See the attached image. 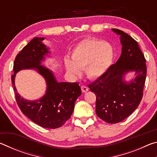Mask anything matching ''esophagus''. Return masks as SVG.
I'll return each instance as SVG.
<instances>
[{
	"label": "esophagus",
	"mask_w": 157,
	"mask_h": 157,
	"mask_svg": "<svg viewBox=\"0 0 157 157\" xmlns=\"http://www.w3.org/2000/svg\"><path fill=\"white\" fill-rule=\"evenodd\" d=\"M81 89H82V91L83 93H86L89 91V88L88 86H86V85H82V86H81Z\"/></svg>",
	"instance_id": "34e87169"
}]
</instances>
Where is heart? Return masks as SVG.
I'll return each mask as SVG.
<instances>
[{"label": "heart", "instance_id": "1", "mask_svg": "<svg viewBox=\"0 0 157 157\" xmlns=\"http://www.w3.org/2000/svg\"><path fill=\"white\" fill-rule=\"evenodd\" d=\"M113 57V51L109 44L100 39H85L73 49L72 61L65 60V66L68 72L74 76H79L80 70L85 69L89 78L95 79L108 70Z\"/></svg>", "mask_w": 157, "mask_h": 157}]
</instances>
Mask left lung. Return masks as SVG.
I'll use <instances>...</instances> for the list:
<instances>
[{"label": "left lung", "instance_id": "8db88e82", "mask_svg": "<svg viewBox=\"0 0 157 157\" xmlns=\"http://www.w3.org/2000/svg\"><path fill=\"white\" fill-rule=\"evenodd\" d=\"M112 30L121 35V57L102 76L89 84V88L96 95L97 116L107 123L113 124L124 120L139 105L147 67L144 55L136 41L121 30L113 28ZM129 71H134L136 77L130 83H127L123 78Z\"/></svg>", "mask_w": 157, "mask_h": 157}]
</instances>
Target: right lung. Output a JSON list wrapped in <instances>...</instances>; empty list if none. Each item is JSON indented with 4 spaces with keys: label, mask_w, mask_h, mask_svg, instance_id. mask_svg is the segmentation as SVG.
<instances>
[{
    "label": "right lung",
    "mask_w": 157,
    "mask_h": 157,
    "mask_svg": "<svg viewBox=\"0 0 157 157\" xmlns=\"http://www.w3.org/2000/svg\"><path fill=\"white\" fill-rule=\"evenodd\" d=\"M44 38L35 37L23 48L15 58L14 74L11 76L15 98L22 113L39 126L48 129L62 127L69 118L75 107V102L82 94L78 83L57 82L52 73L40 63L49 51L42 44ZM35 68L47 82L46 94L41 99L29 101L16 93L15 75L22 69Z\"/></svg>",
    "instance_id": "obj_1"
}]
</instances>
